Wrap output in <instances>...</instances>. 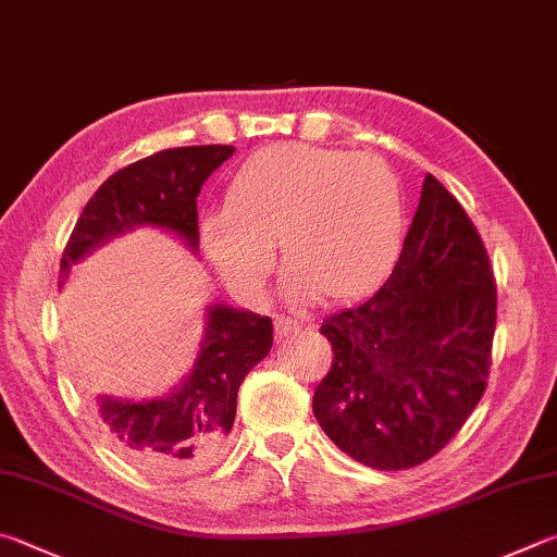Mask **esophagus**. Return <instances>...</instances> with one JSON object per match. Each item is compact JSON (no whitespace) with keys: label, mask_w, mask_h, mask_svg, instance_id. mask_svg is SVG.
Returning <instances> with one entry per match:
<instances>
[{"label":"esophagus","mask_w":557,"mask_h":557,"mask_svg":"<svg viewBox=\"0 0 557 557\" xmlns=\"http://www.w3.org/2000/svg\"><path fill=\"white\" fill-rule=\"evenodd\" d=\"M299 321L292 319V317H277L275 319V338L277 341H285L289 336H295V333H299Z\"/></svg>","instance_id":"1"}]
</instances>
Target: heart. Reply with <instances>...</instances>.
I'll list each match as a JSON object with an SVG mask.
<instances>
[{
  "instance_id": "obj_1",
  "label": "heart",
  "mask_w": 557,
  "mask_h": 557,
  "mask_svg": "<svg viewBox=\"0 0 557 557\" xmlns=\"http://www.w3.org/2000/svg\"><path fill=\"white\" fill-rule=\"evenodd\" d=\"M401 224L399 177L380 156L275 144L236 170L201 236L224 280L250 299L265 295L282 238L289 297L352 301L389 275Z\"/></svg>"
}]
</instances>
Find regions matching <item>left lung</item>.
I'll return each instance as SVG.
<instances>
[{
	"mask_svg": "<svg viewBox=\"0 0 557 557\" xmlns=\"http://www.w3.org/2000/svg\"><path fill=\"white\" fill-rule=\"evenodd\" d=\"M494 326L487 248L460 201L426 175L387 282L321 323L333 362L313 417L368 468H417L448 446L487 389Z\"/></svg>",
	"mask_w": 557,
	"mask_h": 557,
	"instance_id": "left-lung-1",
	"label": "left lung"
}]
</instances>
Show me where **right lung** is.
<instances>
[{
    "label": "right lung",
    "instance_id": "right-lung-1",
    "mask_svg": "<svg viewBox=\"0 0 557 557\" xmlns=\"http://www.w3.org/2000/svg\"><path fill=\"white\" fill-rule=\"evenodd\" d=\"M234 146L168 148L121 168L79 214L60 260L63 275L102 240L134 226H158L197 250V197ZM195 370L163 399L95 397V421L109 446L150 474H189L228 446L240 382L272 348V319L224 305L209 307Z\"/></svg>",
    "mask_w": 557,
    "mask_h": 557
}]
</instances>
